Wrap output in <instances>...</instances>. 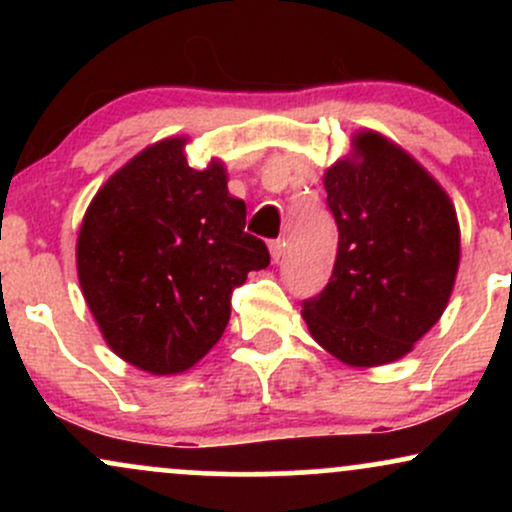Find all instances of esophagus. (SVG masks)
Returning a JSON list of instances; mask_svg holds the SVG:
<instances>
[{"mask_svg":"<svg viewBox=\"0 0 512 512\" xmlns=\"http://www.w3.org/2000/svg\"><path fill=\"white\" fill-rule=\"evenodd\" d=\"M284 248H286L284 240H272V243H269V252H272L274 262H279L281 257H284Z\"/></svg>","mask_w":512,"mask_h":512,"instance_id":"obj_1","label":"esophagus"}]
</instances>
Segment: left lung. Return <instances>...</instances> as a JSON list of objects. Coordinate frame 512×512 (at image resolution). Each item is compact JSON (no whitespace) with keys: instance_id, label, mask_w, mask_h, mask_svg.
Returning a JSON list of instances; mask_svg holds the SVG:
<instances>
[{"instance_id":"1","label":"left lung","mask_w":512,"mask_h":512,"mask_svg":"<svg viewBox=\"0 0 512 512\" xmlns=\"http://www.w3.org/2000/svg\"><path fill=\"white\" fill-rule=\"evenodd\" d=\"M356 156L325 173L339 248L330 284L305 298L303 317L339 361L383 366L409 354L443 315L460 226L443 187L399 146L363 132Z\"/></svg>"}]
</instances>
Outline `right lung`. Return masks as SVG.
I'll list each match as a JSON object with an SVG mask.
<instances>
[{
  "instance_id": "add662e5",
  "label": "right lung",
  "mask_w": 512,
  "mask_h": 512,
  "mask_svg": "<svg viewBox=\"0 0 512 512\" xmlns=\"http://www.w3.org/2000/svg\"><path fill=\"white\" fill-rule=\"evenodd\" d=\"M182 146L163 139L117 170L88 204L76 243L81 291L105 342L154 375L195 366L226 330L233 291L269 264L221 163L190 168Z\"/></svg>"
}]
</instances>
